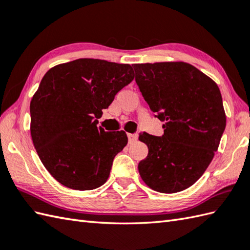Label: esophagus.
Instances as JSON below:
<instances>
[{"mask_svg":"<svg viewBox=\"0 0 250 250\" xmlns=\"http://www.w3.org/2000/svg\"><path fill=\"white\" fill-rule=\"evenodd\" d=\"M128 139H129L130 144H131V143H134L137 140V134H131V133H129L128 134Z\"/></svg>","mask_w":250,"mask_h":250,"instance_id":"obj_1","label":"esophagus"}]
</instances>
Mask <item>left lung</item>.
Listing matches in <instances>:
<instances>
[{
    "label": "left lung",
    "instance_id": "1",
    "mask_svg": "<svg viewBox=\"0 0 250 250\" xmlns=\"http://www.w3.org/2000/svg\"><path fill=\"white\" fill-rule=\"evenodd\" d=\"M143 97L161 121L164 134L141 133L148 147L139 163L144 183L158 192L192 186L208 167L226 129L220 90L213 79L186 62L133 64Z\"/></svg>",
    "mask_w": 250,
    "mask_h": 250
}]
</instances>
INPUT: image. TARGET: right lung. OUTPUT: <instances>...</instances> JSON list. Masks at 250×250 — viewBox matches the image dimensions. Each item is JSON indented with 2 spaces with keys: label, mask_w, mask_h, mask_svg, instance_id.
<instances>
[{
  "label": "right lung",
  "mask_w": 250,
  "mask_h": 250,
  "mask_svg": "<svg viewBox=\"0 0 250 250\" xmlns=\"http://www.w3.org/2000/svg\"><path fill=\"white\" fill-rule=\"evenodd\" d=\"M133 78L130 64L88 58L45 74L31 100L30 129L37 155L57 182L74 190L105 184L128 137L98 128L94 118Z\"/></svg>",
  "instance_id": "right-lung-1"
}]
</instances>
